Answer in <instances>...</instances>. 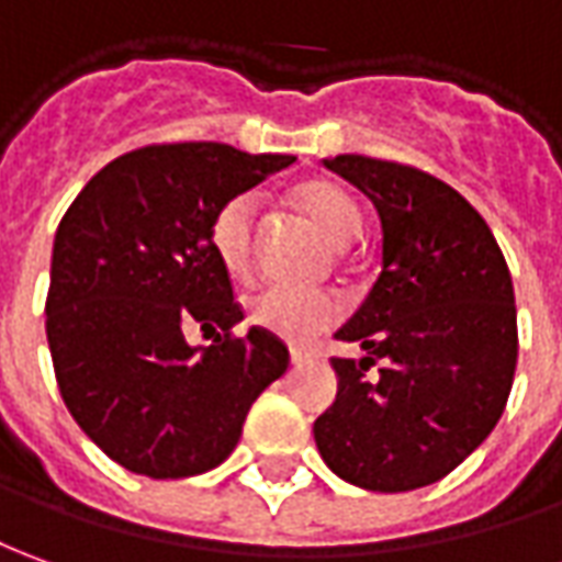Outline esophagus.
<instances>
[{"instance_id":"34e87169","label":"esophagus","mask_w":562,"mask_h":562,"mask_svg":"<svg viewBox=\"0 0 562 562\" xmlns=\"http://www.w3.org/2000/svg\"><path fill=\"white\" fill-rule=\"evenodd\" d=\"M308 358H312V355H308L305 348H290V361L296 363V367H300V363L308 361Z\"/></svg>"}]
</instances>
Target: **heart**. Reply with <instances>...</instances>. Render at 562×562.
I'll list each match as a JSON object with an SVG mask.
<instances>
[{
  "instance_id": "heart-1",
  "label": "heart",
  "mask_w": 562,
  "mask_h": 562,
  "mask_svg": "<svg viewBox=\"0 0 562 562\" xmlns=\"http://www.w3.org/2000/svg\"><path fill=\"white\" fill-rule=\"evenodd\" d=\"M293 201L333 244H348L361 232V211L342 186L330 180H305L293 189ZM254 235H257V195L241 192L220 204L211 223V247L232 278L254 272ZM342 315L339 300L327 290L262 288L247 300V318L259 330L274 333L288 342L305 346L333 327Z\"/></svg>"
}]
</instances>
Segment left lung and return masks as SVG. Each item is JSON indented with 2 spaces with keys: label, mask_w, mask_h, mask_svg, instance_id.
Wrapping results in <instances>:
<instances>
[{
  "label": "left lung",
  "mask_w": 562,
  "mask_h": 562,
  "mask_svg": "<svg viewBox=\"0 0 562 562\" xmlns=\"http://www.w3.org/2000/svg\"><path fill=\"white\" fill-rule=\"evenodd\" d=\"M324 165L373 201L382 272L336 333L367 355L333 358L339 392L315 443L361 490H419L462 465L505 413L517 370L508 262L486 220L431 173L367 156Z\"/></svg>",
  "instance_id": "8db88e82"
}]
</instances>
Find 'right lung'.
Returning <instances> with one entry per match:
<instances>
[{"mask_svg":"<svg viewBox=\"0 0 562 562\" xmlns=\"http://www.w3.org/2000/svg\"><path fill=\"white\" fill-rule=\"evenodd\" d=\"M226 143L143 146L97 170L57 226L45 333L64 404L134 474L177 481L229 459L288 346L250 327L211 247L223 201L293 165ZM215 333L189 347L184 330Z\"/></svg>","mask_w":562,"mask_h":562,"instance_id":"obj_1","label":"right lung"}]
</instances>
